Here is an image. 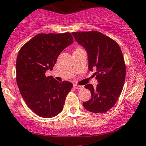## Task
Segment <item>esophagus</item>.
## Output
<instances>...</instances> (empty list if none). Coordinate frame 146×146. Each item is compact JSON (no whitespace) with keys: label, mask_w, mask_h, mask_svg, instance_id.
Instances as JSON below:
<instances>
[{"label":"esophagus","mask_w":146,"mask_h":146,"mask_svg":"<svg viewBox=\"0 0 146 146\" xmlns=\"http://www.w3.org/2000/svg\"><path fill=\"white\" fill-rule=\"evenodd\" d=\"M73 87H74V88L78 89V90H80V89H83V86H80V85H77V84H74V85H73Z\"/></svg>","instance_id":"esophagus-1"}]
</instances>
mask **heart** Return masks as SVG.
<instances>
[{"instance_id":"1","label":"heart","mask_w":146,"mask_h":146,"mask_svg":"<svg viewBox=\"0 0 146 146\" xmlns=\"http://www.w3.org/2000/svg\"><path fill=\"white\" fill-rule=\"evenodd\" d=\"M76 49H80V48H78V47L77 48H76Z\"/></svg>"}]
</instances>
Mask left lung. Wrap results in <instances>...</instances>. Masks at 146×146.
<instances>
[{
  "label": "left lung",
  "instance_id": "1",
  "mask_svg": "<svg viewBox=\"0 0 146 146\" xmlns=\"http://www.w3.org/2000/svg\"><path fill=\"white\" fill-rule=\"evenodd\" d=\"M76 41L87 50L88 68L96 69L94 76L98 80L96 88L88 84L91 98L83 103L86 110L96 113L107 112L115 106L125 78V64L118 43L96 31L72 33Z\"/></svg>",
  "mask_w": 146,
  "mask_h": 146
}]
</instances>
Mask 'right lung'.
I'll list each match as a JSON object with an SVG mask.
<instances>
[{
    "mask_svg": "<svg viewBox=\"0 0 146 146\" xmlns=\"http://www.w3.org/2000/svg\"><path fill=\"white\" fill-rule=\"evenodd\" d=\"M70 33H40L24 44L16 60V81L23 98L35 114L53 118L63 109L67 95L73 88L69 81H57L46 76L62 50L71 44Z\"/></svg>",
    "mask_w": 146,
    "mask_h": 146,
    "instance_id": "add662e5",
    "label": "right lung"
}]
</instances>
